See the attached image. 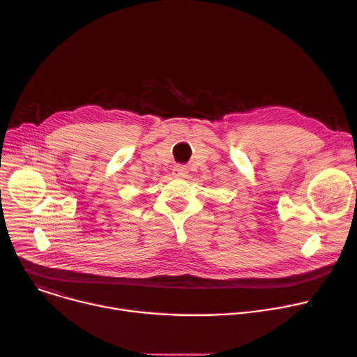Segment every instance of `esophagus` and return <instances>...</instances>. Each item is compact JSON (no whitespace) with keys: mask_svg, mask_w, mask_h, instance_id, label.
<instances>
[{"mask_svg":"<svg viewBox=\"0 0 357 357\" xmlns=\"http://www.w3.org/2000/svg\"><path fill=\"white\" fill-rule=\"evenodd\" d=\"M172 175L175 178H185L188 175V169L182 165H176L174 169H172Z\"/></svg>","mask_w":357,"mask_h":357,"instance_id":"34e87169","label":"esophagus"}]
</instances>
